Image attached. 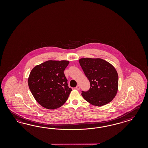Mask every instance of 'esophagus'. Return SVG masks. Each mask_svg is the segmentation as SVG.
Returning <instances> with one entry per match:
<instances>
[{
	"label": "esophagus",
	"instance_id": "esophagus-1",
	"mask_svg": "<svg viewBox=\"0 0 148 148\" xmlns=\"http://www.w3.org/2000/svg\"><path fill=\"white\" fill-rule=\"evenodd\" d=\"M75 88H76V90H80V86H76V87H75Z\"/></svg>",
	"mask_w": 148,
	"mask_h": 148
}]
</instances>
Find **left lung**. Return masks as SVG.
<instances>
[{
    "instance_id": "1",
    "label": "left lung",
    "mask_w": 148,
    "mask_h": 148,
    "mask_svg": "<svg viewBox=\"0 0 148 148\" xmlns=\"http://www.w3.org/2000/svg\"><path fill=\"white\" fill-rule=\"evenodd\" d=\"M81 67L90 82V88L82 96L89 103L102 106L110 103L118 90V75L110 63L100 58H81Z\"/></svg>"
}]
</instances>
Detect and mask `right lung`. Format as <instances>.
<instances>
[{"mask_svg":"<svg viewBox=\"0 0 148 148\" xmlns=\"http://www.w3.org/2000/svg\"><path fill=\"white\" fill-rule=\"evenodd\" d=\"M69 63L66 60H49L32 69L28 85L34 98L42 107L54 110L67 101L72 90L64 74Z\"/></svg>","mask_w":148,"mask_h":148,"instance_id":"add662e5","label":"right lung"}]
</instances>
